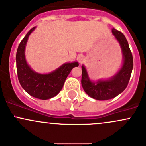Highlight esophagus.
<instances>
[{"mask_svg": "<svg viewBox=\"0 0 146 146\" xmlns=\"http://www.w3.org/2000/svg\"><path fill=\"white\" fill-rule=\"evenodd\" d=\"M77 60L80 63H82L84 61V56L83 55H79L77 57Z\"/></svg>", "mask_w": 146, "mask_h": 146, "instance_id": "esophagus-1", "label": "esophagus"}]
</instances>
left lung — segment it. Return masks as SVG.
<instances>
[{
    "instance_id": "8db88e82",
    "label": "left lung",
    "mask_w": 146,
    "mask_h": 146,
    "mask_svg": "<svg viewBox=\"0 0 146 146\" xmlns=\"http://www.w3.org/2000/svg\"><path fill=\"white\" fill-rule=\"evenodd\" d=\"M112 32L119 43L123 54V64L119 71L106 80L93 82L90 80L85 67L82 66V85L84 91L90 97L98 100L113 98L123 92L128 85L133 67V56L126 37L121 31L114 28Z\"/></svg>"
}]
</instances>
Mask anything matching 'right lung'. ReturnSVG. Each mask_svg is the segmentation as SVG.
<instances>
[{
    "instance_id": "obj_1",
    "label": "right lung",
    "mask_w": 146,
    "mask_h": 146,
    "mask_svg": "<svg viewBox=\"0 0 146 146\" xmlns=\"http://www.w3.org/2000/svg\"><path fill=\"white\" fill-rule=\"evenodd\" d=\"M36 27L28 31L19 43L16 54L17 72L19 82L27 94L36 98L47 100L58 95L62 88L65 79L77 62L64 63L49 74H39L34 72L29 66L25 58V46L29 36Z\"/></svg>"
}]
</instances>
